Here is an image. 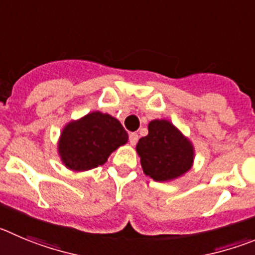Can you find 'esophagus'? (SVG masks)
Listing matches in <instances>:
<instances>
[{"label":"esophagus","instance_id":"34e87169","mask_svg":"<svg viewBox=\"0 0 255 255\" xmlns=\"http://www.w3.org/2000/svg\"><path fill=\"white\" fill-rule=\"evenodd\" d=\"M137 142H138V134H137V133H134V132L129 133V143L132 144V146H134Z\"/></svg>","mask_w":255,"mask_h":255}]
</instances>
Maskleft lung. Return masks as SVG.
I'll return each mask as SVG.
<instances>
[{
  "label": "left lung",
  "mask_w": 255,
  "mask_h": 255,
  "mask_svg": "<svg viewBox=\"0 0 255 255\" xmlns=\"http://www.w3.org/2000/svg\"><path fill=\"white\" fill-rule=\"evenodd\" d=\"M135 149L144 175L158 182L180 177L194 162L191 142L166 120L149 122L148 134L139 139Z\"/></svg>",
  "instance_id": "left-lung-1"
}]
</instances>
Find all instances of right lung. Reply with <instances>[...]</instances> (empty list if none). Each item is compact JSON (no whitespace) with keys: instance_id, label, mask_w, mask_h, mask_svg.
I'll return each mask as SVG.
<instances>
[{"instance_id":"right-lung-1","label":"right lung","mask_w":255,"mask_h":255,"mask_svg":"<svg viewBox=\"0 0 255 255\" xmlns=\"http://www.w3.org/2000/svg\"><path fill=\"white\" fill-rule=\"evenodd\" d=\"M128 141L118 120L92 112L64 127L58 149L64 165L73 171H87L104 165L113 151Z\"/></svg>"}]
</instances>
